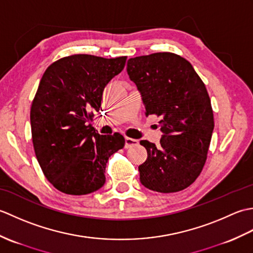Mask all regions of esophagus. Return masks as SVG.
I'll use <instances>...</instances> for the list:
<instances>
[{"label": "esophagus", "mask_w": 253, "mask_h": 253, "mask_svg": "<svg viewBox=\"0 0 253 253\" xmlns=\"http://www.w3.org/2000/svg\"><path fill=\"white\" fill-rule=\"evenodd\" d=\"M135 146H138V140H136V139H132V138H128V137L125 138V148L126 149L135 147Z\"/></svg>", "instance_id": "obj_1"}]
</instances>
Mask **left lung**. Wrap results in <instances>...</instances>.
Returning a JSON list of instances; mask_svg holds the SVG:
<instances>
[{"label":"left lung","mask_w":253,"mask_h":253,"mask_svg":"<svg viewBox=\"0 0 253 253\" xmlns=\"http://www.w3.org/2000/svg\"><path fill=\"white\" fill-rule=\"evenodd\" d=\"M127 73L140 91L146 115L160 117L159 146L148 140L141 184L150 190H184L200 175L214 128L206 84L186 58L170 52L129 58Z\"/></svg>","instance_id":"8db88e82"}]
</instances>
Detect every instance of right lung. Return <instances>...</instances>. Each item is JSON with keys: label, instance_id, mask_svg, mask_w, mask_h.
I'll use <instances>...</instances> for the list:
<instances>
[{"label": "right lung", "instance_id": "add662e5", "mask_svg": "<svg viewBox=\"0 0 253 253\" xmlns=\"http://www.w3.org/2000/svg\"><path fill=\"white\" fill-rule=\"evenodd\" d=\"M127 56L74 54L46 68L30 110L32 143L46 179L67 195H88L104 185L107 160L125 146L121 133L91 126L103 90Z\"/></svg>", "mask_w": 253, "mask_h": 253}]
</instances>
